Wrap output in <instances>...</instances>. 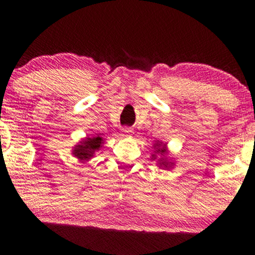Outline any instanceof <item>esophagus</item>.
I'll return each instance as SVG.
<instances>
[{
	"instance_id": "34e87169",
	"label": "esophagus",
	"mask_w": 255,
	"mask_h": 255,
	"mask_svg": "<svg viewBox=\"0 0 255 255\" xmlns=\"http://www.w3.org/2000/svg\"><path fill=\"white\" fill-rule=\"evenodd\" d=\"M122 132H123V136H125V137H128V136L132 135V130H131L130 128H124L122 130Z\"/></svg>"
}]
</instances>
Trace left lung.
<instances>
[{
	"instance_id": "1",
	"label": "left lung",
	"mask_w": 255,
	"mask_h": 255,
	"mask_svg": "<svg viewBox=\"0 0 255 255\" xmlns=\"http://www.w3.org/2000/svg\"><path fill=\"white\" fill-rule=\"evenodd\" d=\"M153 153L150 155V159L157 160V165L161 169H165V170H170L175 166V161L168 158L169 150L168 146H166L165 142L163 141H155V143H153Z\"/></svg>"
}]
</instances>
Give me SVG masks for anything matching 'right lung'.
Segmentation results:
<instances>
[{
  "label": "right lung",
  "instance_id": "right-lung-1",
  "mask_svg": "<svg viewBox=\"0 0 255 255\" xmlns=\"http://www.w3.org/2000/svg\"><path fill=\"white\" fill-rule=\"evenodd\" d=\"M103 143H105V139H103V137H101L100 135L86 136V137L80 139L73 147L72 154L80 163L85 164L90 159H92L96 155V153L100 152Z\"/></svg>",
  "mask_w": 255,
  "mask_h": 255
}]
</instances>
